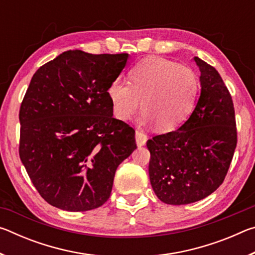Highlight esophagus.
<instances>
[{
    "label": "esophagus",
    "instance_id": "esophagus-1",
    "mask_svg": "<svg viewBox=\"0 0 255 255\" xmlns=\"http://www.w3.org/2000/svg\"><path fill=\"white\" fill-rule=\"evenodd\" d=\"M146 141H147V136H146V133L140 130V129H137L136 130V143L138 146H144L146 144Z\"/></svg>",
    "mask_w": 255,
    "mask_h": 255
}]
</instances>
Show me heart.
<instances>
[{
  "label": "heart",
  "mask_w": 255,
  "mask_h": 255,
  "mask_svg": "<svg viewBox=\"0 0 255 255\" xmlns=\"http://www.w3.org/2000/svg\"><path fill=\"white\" fill-rule=\"evenodd\" d=\"M128 82L114 80L107 89L112 114L127 122L140 107V123L157 130H175L195 109L199 80L192 70L162 57H148L128 73Z\"/></svg>",
  "instance_id": "b5f03b06"
}]
</instances>
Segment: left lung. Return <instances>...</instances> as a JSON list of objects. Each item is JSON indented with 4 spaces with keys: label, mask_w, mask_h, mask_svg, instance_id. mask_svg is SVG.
I'll use <instances>...</instances> for the list:
<instances>
[{
    "label": "left lung",
    "mask_w": 255,
    "mask_h": 255,
    "mask_svg": "<svg viewBox=\"0 0 255 255\" xmlns=\"http://www.w3.org/2000/svg\"><path fill=\"white\" fill-rule=\"evenodd\" d=\"M201 93L190 118L176 130L147 140L149 180L167 205H188L224 182L237 144L235 110L222 76L195 57Z\"/></svg>",
    "instance_id": "8db88e82"
}]
</instances>
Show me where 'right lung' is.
<instances>
[{
  "mask_svg": "<svg viewBox=\"0 0 255 255\" xmlns=\"http://www.w3.org/2000/svg\"><path fill=\"white\" fill-rule=\"evenodd\" d=\"M128 56L67 50L33 74L19 112V155L49 205L102 206L119 164L137 147L135 129L112 117L107 96Z\"/></svg>",
  "mask_w": 255,
  "mask_h": 255,
  "instance_id": "obj_1",
  "label": "right lung"
}]
</instances>
